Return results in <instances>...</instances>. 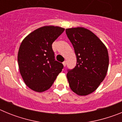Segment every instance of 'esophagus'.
Masks as SVG:
<instances>
[{
  "label": "esophagus",
  "instance_id": "esophagus-1",
  "mask_svg": "<svg viewBox=\"0 0 122 122\" xmlns=\"http://www.w3.org/2000/svg\"><path fill=\"white\" fill-rule=\"evenodd\" d=\"M63 63V66H66V61H64V62H63V63Z\"/></svg>",
  "mask_w": 122,
  "mask_h": 122
}]
</instances>
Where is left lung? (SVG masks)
I'll list each match as a JSON object with an SVG mask.
<instances>
[{
	"label": "left lung",
	"mask_w": 122,
	"mask_h": 122,
	"mask_svg": "<svg viewBox=\"0 0 122 122\" xmlns=\"http://www.w3.org/2000/svg\"><path fill=\"white\" fill-rule=\"evenodd\" d=\"M77 59L76 66L66 76L73 92L90 94L104 80L109 66L107 49L99 38L89 29L79 27L66 29Z\"/></svg>",
	"instance_id": "obj_1"
}]
</instances>
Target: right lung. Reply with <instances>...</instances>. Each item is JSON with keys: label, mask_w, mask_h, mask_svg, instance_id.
<instances>
[{"label": "right lung", "mask_w": 122, "mask_h": 122, "mask_svg": "<svg viewBox=\"0 0 122 122\" xmlns=\"http://www.w3.org/2000/svg\"><path fill=\"white\" fill-rule=\"evenodd\" d=\"M64 28L46 25L36 29L22 40L18 54L19 71L26 86L43 92L53 84L63 65L55 60L52 44Z\"/></svg>", "instance_id": "right-lung-1"}]
</instances>
